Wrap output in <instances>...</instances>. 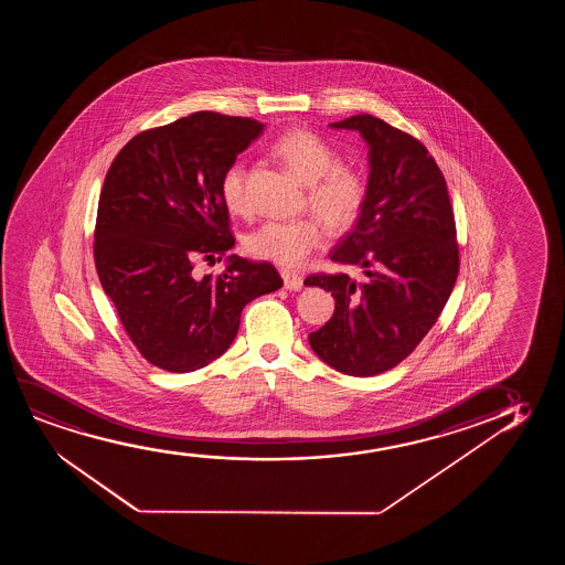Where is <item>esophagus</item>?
Listing matches in <instances>:
<instances>
[{"label":"esophagus","mask_w":565,"mask_h":565,"mask_svg":"<svg viewBox=\"0 0 565 565\" xmlns=\"http://www.w3.org/2000/svg\"><path fill=\"white\" fill-rule=\"evenodd\" d=\"M281 278H284V286L289 291H301L302 287V278L299 274H295V271L284 270L281 271Z\"/></svg>","instance_id":"34e87169"}]
</instances>
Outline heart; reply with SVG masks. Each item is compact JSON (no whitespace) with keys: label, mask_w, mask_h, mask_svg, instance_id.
I'll list each match as a JSON object with an SVG mask.
<instances>
[{"label":"heart","mask_w":565,"mask_h":565,"mask_svg":"<svg viewBox=\"0 0 565 565\" xmlns=\"http://www.w3.org/2000/svg\"><path fill=\"white\" fill-rule=\"evenodd\" d=\"M271 154L307 186V201L332 232H348L363 214L369 185L363 173L340 163L338 150L310 129L294 127L271 142ZM220 196L227 212L243 216L248 212L247 166L233 160L220 175ZM324 237L317 217L268 220L245 239L250 255L294 268L320 247Z\"/></svg>","instance_id":"heart-1"}]
</instances>
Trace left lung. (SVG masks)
Instances as JSON below:
<instances>
[{
    "label": "left lung",
    "instance_id": "8db88e82",
    "mask_svg": "<svg viewBox=\"0 0 565 565\" xmlns=\"http://www.w3.org/2000/svg\"><path fill=\"white\" fill-rule=\"evenodd\" d=\"M332 127L359 131L369 145L363 214L330 255L364 278L338 271L305 279L335 299L310 348L335 371L374 376L407 359L446 307L459 274L456 217L446 179L420 140L369 114Z\"/></svg>",
    "mask_w": 565,
    "mask_h": 565
}]
</instances>
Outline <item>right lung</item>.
<instances>
[{"instance_id":"right-lung-1","label":"right lung","mask_w":565,"mask_h":565,"mask_svg":"<svg viewBox=\"0 0 565 565\" xmlns=\"http://www.w3.org/2000/svg\"><path fill=\"white\" fill-rule=\"evenodd\" d=\"M264 125L196 111L135 135L109 166L94 230L104 294L148 363L191 372L224 355L241 310L284 286L270 263L227 256L217 276L194 260L235 245L220 175Z\"/></svg>"}]
</instances>
